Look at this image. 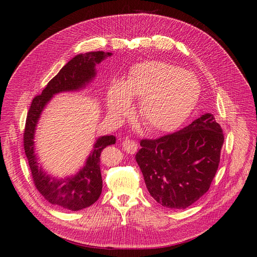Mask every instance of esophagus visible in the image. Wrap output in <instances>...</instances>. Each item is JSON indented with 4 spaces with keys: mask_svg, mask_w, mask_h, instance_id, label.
Wrapping results in <instances>:
<instances>
[{
    "mask_svg": "<svg viewBox=\"0 0 257 257\" xmlns=\"http://www.w3.org/2000/svg\"><path fill=\"white\" fill-rule=\"evenodd\" d=\"M123 147H124V150L127 153L133 154L138 151V148H139V144L136 141H130V140H126L123 143Z\"/></svg>",
    "mask_w": 257,
    "mask_h": 257,
    "instance_id": "34e87169",
    "label": "esophagus"
}]
</instances>
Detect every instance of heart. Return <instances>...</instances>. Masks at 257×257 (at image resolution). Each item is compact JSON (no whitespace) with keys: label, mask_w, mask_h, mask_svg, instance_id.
Returning <instances> with one entry per match:
<instances>
[{"label":"heart","mask_w":257,"mask_h":257,"mask_svg":"<svg viewBox=\"0 0 257 257\" xmlns=\"http://www.w3.org/2000/svg\"><path fill=\"white\" fill-rule=\"evenodd\" d=\"M199 97L196 77L163 61L134 65L126 80L113 81L107 91V107L114 116L126 115L131 99H141L144 125L152 132L177 129L192 112Z\"/></svg>","instance_id":"b5f03b06"}]
</instances>
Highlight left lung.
Segmentation results:
<instances>
[{
    "label": "left lung",
    "instance_id": "obj_1",
    "mask_svg": "<svg viewBox=\"0 0 257 257\" xmlns=\"http://www.w3.org/2000/svg\"><path fill=\"white\" fill-rule=\"evenodd\" d=\"M224 134L211 113L156 140H142L136 158L153 199L184 209L203 196L218 171Z\"/></svg>",
    "mask_w": 257,
    "mask_h": 257
}]
</instances>
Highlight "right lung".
Segmentation results:
<instances>
[{
  "label": "right lung",
  "instance_id": "obj_1",
  "mask_svg": "<svg viewBox=\"0 0 257 257\" xmlns=\"http://www.w3.org/2000/svg\"><path fill=\"white\" fill-rule=\"evenodd\" d=\"M111 56V53L102 51L79 54L67 62L59 73L50 80L43 92L36 96L27 114L24 132V149L28 159L32 178L37 191L54 205L64 209L80 210L92 205L102 193V176L100 156L107 146L115 144L113 136H105L97 140L85 166L73 177L57 180L38 167L34 154V134L45 106L58 92L73 91L84 88L96 76L94 66Z\"/></svg>",
  "mask_w": 257,
  "mask_h": 257
}]
</instances>
